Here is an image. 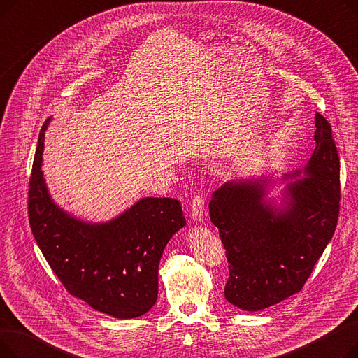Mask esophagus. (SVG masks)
Listing matches in <instances>:
<instances>
[{"mask_svg":"<svg viewBox=\"0 0 358 358\" xmlns=\"http://www.w3.org/2000/svg\"><path fill=\"white\" fill-rule=\"evenodd\" d=\"M204 215V197L201 194H196L192 200V217L194 220H203Z\"/></svg>","mask_w":358,"mask_h":358,"instance_id":"obj_1","label":"esophagus"}]
</instances>
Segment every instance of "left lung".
Masks as SVG:
<instances>
[{
    "mask_svg": "<svg viewBox=\"0 0 358 358\" xmlns=\"http://www.w3.org/2000/svg\"><path fill=\"white\" fill-rule=\"evenodd\" d=\"M315 149L292 176L281 208L267 199L268 177L224 182L212 194L210 220L229 262L224 297L257 312L299 293L329 243L340 213V157L328 120L315 115ZM285 178H292L286 176Z\"/></svg>",
    "mask_w": 358,
    "mask_h": 358,
    "instance_id": "1",
    "label": "left lung"
}]
</instances>
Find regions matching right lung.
Returning <instances> with one entry per match:
<instances>
[{
  "mask_svg": "<svg viewBox=\"0 0 358 358\" xmlns=\"http://www.w3.org/2000/svg\"><path fill=\"white\" fill-rule=\"evenodd\" d=\"M45 122L29 182V222L53 273L69 294L113 317L146 313L158 297V267L168 241L185 224L176 199L143 197L104 223L84 222L56 204L42 161Z\"/></svg>",
  "mask_w": 358,
  "mask_h": 358,
  "instance_id": "1",
  "label": "right lung"
}]
</instances>
